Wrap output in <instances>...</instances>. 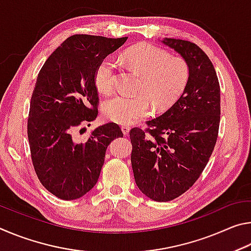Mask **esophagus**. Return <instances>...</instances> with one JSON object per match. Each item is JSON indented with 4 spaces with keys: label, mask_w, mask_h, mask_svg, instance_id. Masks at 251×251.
I'll use <instances>...</instances> for the list:
<instances>
[{
    "label": "esophagus",
    "mask_w": 251,
    "mask_h": 251,
    "mask_svg": "<svg viewBox=\"0 0 251 251\" xmlns=\"http://www.w3.org/2000/svg\"><path fill=\"white\" fill-rule=\"evenodd\" d=\"M122 130H123V134H124V135H128L129 130H130V127L128 125H122Z\"/></svg>",
    "instance_id": "34e87169"
}]
</instances>
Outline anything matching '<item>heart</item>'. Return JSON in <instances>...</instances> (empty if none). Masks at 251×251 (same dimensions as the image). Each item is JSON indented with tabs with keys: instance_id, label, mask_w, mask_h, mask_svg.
Listing matches in <instances>:
<instances>
[{
	"instance_id": "heart-1",
	"label": "heart",
	"mask_w": 251,
	"mask_h": 251,
	"mask_svg": "<svg viewBox=\"0 0 251 251\" xmlns=\"http://www.w3.org/2000/svg\"><path fill=\"white\" fill-rule=\"evenodd\" d=\"M130 69L137 71L142 79L138 95H116L103 104V114L108 121L130 124L148 116L152 104L157 112H165L176 103L188 84L190 69L185 58L171 56L166 50L150 43L131 46L123 55ZM118 63L106 56L96 66L94 83L99 92L108 95L116 87Z\"/></svg>"
}]
</instances>
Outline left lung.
<instances>
[{
  "label": "left lung",
  "instance_id": "1",
  "mask_svg": "<svg viewBox=\"0 0 251 251\" xmlns=\"http://www.w3.org/2000/svg\"><path fill=\"white\" fill-rule=\"evenodd\" d=\"M188 63L184 93L167 112L129 131L136 185L155 201H171L201 175L218 137L220 86L206 53L189 41L165 39Z\"/></svg>",
  "mask_w": 251,
  "mask_h": 251
}]
</instances>
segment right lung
I'll use <instances>...</instances> for the list:
<instances>
[{
    "label": "right lung",
    "mask_w": 251,
    "mask_h": 251,
    "mask_svg": "<svg viewBox=\"0 0 251 251\" xmlns=\"http://www.w3.org/2000/svg\"><path fill=\"white\" fill-rule=\"evenodd\" d=\"M126 40L70 36L37 75L27 118L31 158L41 184L63 201L82 197L96 185L107 146L123 136L115 123L97 127L85 142L76 141L74 131L97 117L95 69Z\"/></svg>",
    "instance_id": "obj_1"
}]
</instances>
